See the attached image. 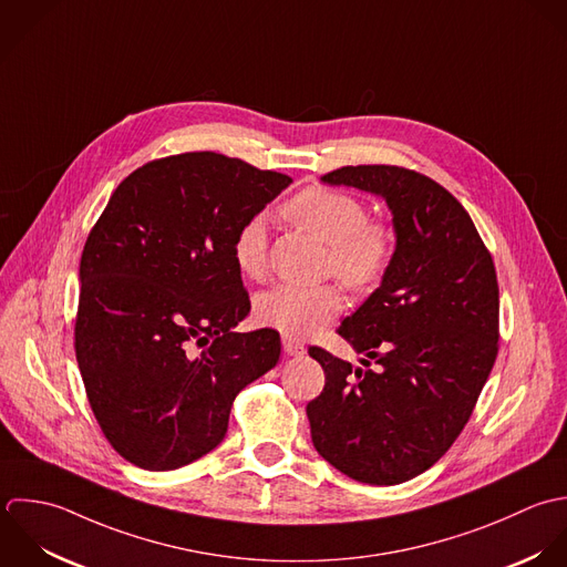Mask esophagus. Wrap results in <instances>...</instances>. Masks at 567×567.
<instances>
[{"label": "esophagus", "instance_id": "1", "mask_svg": "<svg viewBox=\"0 0 567 567\" xmlns=\"http://www.w3.org/2000/svg\"><path fill=\"white\" fill-rule=\"evenodd\" d=\"M284 352L288 357H303L306 354V346L299 339L292 337H284Z\"/></svg>", "mask_w": 567, "mask_h": 567}]
</instances>
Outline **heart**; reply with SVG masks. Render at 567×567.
Segmentation results:
<instances>
[{
  "mask_svg": "<svg viewBox=\"0 0 567 567\" xmlns=\"http://www.w3.org/2000/svg\"><path fill=\"white\" fill-rule=\"evenodd\" d=\"M286 217L328 246V268L352 290H368L384 275L393 255V235L386 224L368 219L363 202L350 193L308 189L292 197ZM233 257L239 272L259 279L266 272V219L250 217L237 233ZM341 292L330 286L279 284L261 292L257 319L284 337H308L339 317Z\"/></svg>",
  "mask_w": 567,
  "mask_h": 567,
  "instance_id": "b5f03b06",
  "label": "heart"
}]
</instances>
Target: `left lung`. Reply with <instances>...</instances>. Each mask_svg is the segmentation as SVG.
I'll return each mask as SVG.
<instances>
[{
    "label": "left lung",
    "instance_id": "8db88e82",
    "mask_svg": "<svg viewBox=\"0 0 567 567\" xmlns=\"http://www.w3.org/2000/svg\"><path fill=\"white\" fill-rule=\"evenodd\" d=\"M321 183L382 197L395 248L380 286L339 328L361 368L308 350L326 372L306 409L312 442L357 482L402 484L449 451L495 365V266L464 206L422 174L359 165Z\"/></svg>",
    "mask_w": 567,
    "mask_h": 567
}]
</instances>
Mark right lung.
I'll list each match as a JSON object with an SVG mask.
<instances>
[{
	"instance_id": "1",
	"label": "right lung",
	"mask_w": 567,
	"mask_h": 567,
	"mask_svg": "<svg viewBox=\"0 0 567 567\" xmlns=\"http://www.w3.org/2000/svg\"><path fill=\"white\" fill-rule=\"evenodd\" d=\"M290 183L193 152L147 163L112 193L81 255L74 348L90 406L127 462L199 460L224 440L235 395L277 365L275 330L233 332L250 312L233 246Z\"/></svg>"
}]
</instances>
